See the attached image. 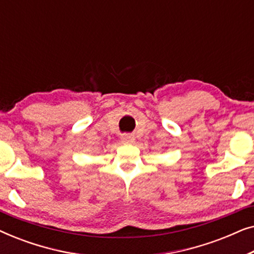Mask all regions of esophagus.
Here are the masks:
<instances>
[{"label":"esophagus","instance_id":"34e87169","mask_svg":"<svg viewBox=\"0 0 254 254\" xmlns=\"http://www.w3.org/2000/svg\"><path fill=\"white\" fill-rule=\"evenodd\" d=\"M134 140H135L134 136L130 134H125L123 135V137H121V141H123L124 143H133Z\"/></svg>","mask_w":254,"mask_h":254}]
</instances>
